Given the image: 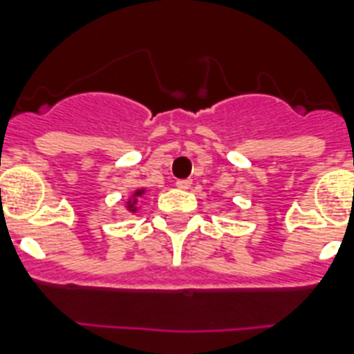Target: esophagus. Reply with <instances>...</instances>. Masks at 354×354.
Returning <instances> with one entry per match:
<instances>
[{
  "instance_id": "esophagus-1",
  "label": "esophagus",
  "mask_w": 354,
  "mask_h": 354,
  "mask_svg": "<svg viewBox=\"0 0 354 354\" xmlns=\"http://www.w3.org/2000/svg\"><path fill=\"white\" fill-rule=\"evenodd\" d=\"M178 189H189L191 187V180H176Z\"/></svg>"
}]
</instances>
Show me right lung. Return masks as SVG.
<instances>
[{
	"label": "right lung",
	"instance_id": "obj_1",
	"mask_svg": "<svg viewBox=\"0 0 354 354\" xmlns=\"http://www.w3.org/2000/svg\"><path fill=\"white\" fill-rule=\"evenodd\" d=\"M141 194H143V191H136V194H133V196H141ZM133 204H136V202H133ZM133 204L130 202V204H128V209H133Z\"/></svg>",
	"mask_w": 354,
	"mask_h": 354
}]
</instances>
